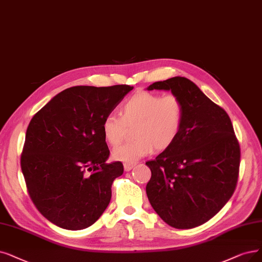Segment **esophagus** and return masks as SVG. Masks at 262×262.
Returning a JSON list of instances; mask_svg holds the SVG:
<instances>
[{
  "mask_svg": "<svg viewBox=\"0 0 262 262\" xmlns=\"http://www.w3.org/2000/svg\"><path fill=\"white\" fill-rule=\"evenodd\" d=\"M133 166H134L133 163H124L123 164V169H124L125 172H129V171H131L133 169Z\"/></svg>",
  "mask_w": 262,
  "mask_h": 262,
  "instance_id": "esophagus-1",
  "label": "esophagus"
}]
</instances>
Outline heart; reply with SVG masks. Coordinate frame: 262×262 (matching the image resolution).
<instances>
[{"label":"heart","mask_w":262,"mask_h":262,"mask_svg":"<svg viewBox=\"0 0 262 262\" xmlns=\"http://www.w3.org/2000/svg\"><path fill=\"white\" fill-rule=\"evenodd\" d=\"M185 117V104L175 95L161 97L158 93L141 91L125 101L119 116L107 115L101 123L103 138L108 145L121 142L128 128L135 139L114 148L115 160L134 163L149 155L154 147L164 150L176 141Z\"/></svg>","instance_id":"heart-1"}]
</instances>
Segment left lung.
Segmentation results:
<instances>
[{
	"label": "left lung",
	"instance_id": "left-lung-1",
	"mask_svg": "<svg viewBox=\"0 0 262 262\" xmlns=\"http://www.w3.org/2000/svg\"><path fill=\"white\" fill-rule=\"evenodd\" d=\"M155 89L180 97L185 117L173 145L146 162L151 171L146 193L164 223L191 229L210 221L233 194L239 145L228 114L191 80L176 76L147 87Z\"/></svg>",
	"mask_w": 262,
	"mask_h": 262
}]
</instances>
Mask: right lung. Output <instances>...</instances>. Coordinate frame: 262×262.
Masks as SVG:
<instances>
[{
	"label": "right lung",
	"mask_w": 262,
	"mask_h": 262,
	"mask_svg": "<svg viewBox=\"0 0 262 262\" xmlns=\"http://www.w3.org/2000/svg\"><path fill=\"white\" fill-rule=\"evenodd\" d=\"M132 89L71 87L31 119L20 163L30 198L50 223L81 230L106 210L123 165L106 163L110 149L101 123Z\"/></svg>",
	"instance_id": "obj_1"
}]
</instances>
